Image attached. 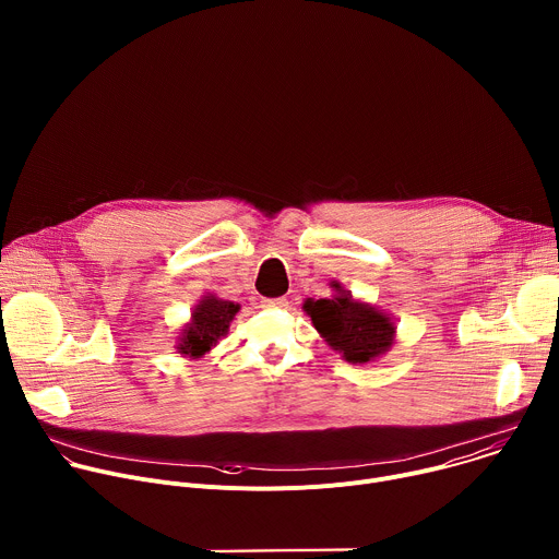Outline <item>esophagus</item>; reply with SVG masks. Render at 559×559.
<instances>
[{
	"label": "esophagus",
	"mask_w": 559,
	"mask_h": 559,
	"mask_svg": "<svg viewBox=\"0 0 559 559\" xmlns=\"http://www.w3.org/2000/svg\"><path fill=\"white\" fill-rule=\"evenodd\" d=\"M263 307H287V298L278 296V298H263Z\"/></svg>",
	"instance_id": "34e87169"
}]
</instances>
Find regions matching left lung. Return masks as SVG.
Segmentation results:
<instances>
[{"label": "left lung", "instance_id": "left-lung-1", "mask_svg": "<svg viewBox=\"0 0 559 559\" xmlns=\"http://www.w3.org/2000/svg\"><path fill=\"white\" fill-rule=\"evenodd\" d=\"M332 287L336 289V296L318 300L307 298L302 305L316 332L354 365H365L386 354L395 336V325L389 313L352 298V294L336 281Z\"/></svg>", "mask_w": 559, "mask_h": 559}]
</instances>
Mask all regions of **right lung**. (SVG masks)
Returning a JSON list of instances; mask_svg holds the SVG:
<instances>
[{"label":"right lung","instance_id":"add662e5","mask_svg":"<svg viewBox=\"0 0 559 559\" xmlns=\"http://www.w3.org/2000/svg\"><path fill=\"white\" fill-rule=\"evenodd\" d=\"M238 309H241V305H236L231 300H223L212 294L203 296L199 305L192 309L190 323L181 330L177 345L179 354L188 358L205 356L227 334L229 323L234 321Z\"/></svg>","mask_w":559,"mask_h":559}]
</instances>
